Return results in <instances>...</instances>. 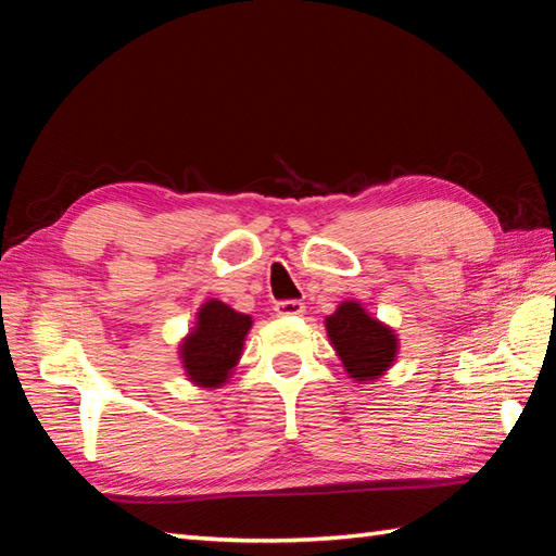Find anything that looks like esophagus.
Instances as JSON below:
<instances>
[{
	"label": "esophagus",
	"mask_w": 556,
	"mask_h": 556,
	"mask_svg": "<svg viewBox=\"0 0 556 556\" xmlns=\"http://www.w3.org/2000/svg\"><path fill=\"white\" fill-rule=\"evenodd\" d=\"M275 313L279 317H289V315H303L305 305L301 301H279L275 303Z\"/></svg>",
	"instance_id": "obj_1"
}]
</instances>
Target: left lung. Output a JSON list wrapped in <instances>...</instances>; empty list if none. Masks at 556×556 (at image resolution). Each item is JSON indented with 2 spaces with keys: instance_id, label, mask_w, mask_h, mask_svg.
I'll return each instance as SVG.
<instances>
[{
  "instance_id": "obj_1",
  "label": "left lung",
  "mask_w": 556,
  "mask_h": 556,
  "mask_svg": "<svg viewBox=\"0 0 556 556\" xmlns=\"http://www.w3.org/2000/svg\"><path fill=\"white\" fill-rule=\"evenodd\" d=\"M325 327L329 344L334 346L351 380H377L394 365L399 353L394 329L372 317L358 301L341 303L325 317Z\"/></svg>"
}]
</instances>
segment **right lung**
Listing matches in <instances>:
<instances>
[{
	"mask_svg": "<svg viewBox=\"0 0 556 556\" xmlns=\"http://www.w3.org/2000/svg\"><path fill=\"white\" fill-rule=\"evenodd\" d=\"M253 317L233 311L231 305L210 299L195 313V327L179 344V358L188 382L219 389L229 382L241 361L248 329Z\"/></svg>",
	"mask_w": 556,
	"mask_h": 556,
	"instance_id": "add662e5",
	"label": "right lung"
}]
</instances>
